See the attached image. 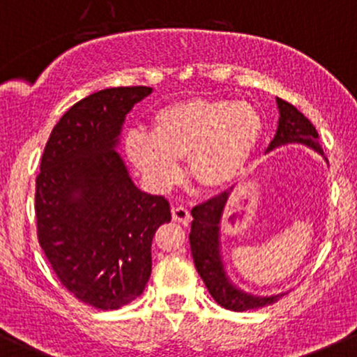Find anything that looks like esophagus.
Wrapping results in <instances>:
<instances>
[{
	"label": "esophagus",
	"instance_id": "1",
	"mask_svg": "<svg viewBox=\"0 0 357 357\" xmlns=\"http://www.w3.org/2000/svg\"><path fill=\"white\" fill-rule=\"evenodd\" d=\"M172 218H174L175 222H180V223H183V225H187L190 220L189 209L183 208L182 204H174L172 206Z\"/></svg>",
	"mask_w": 357,
	"mask_h": 357
}]
</instances>
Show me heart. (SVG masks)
I'll use <instances>...</instances> for the list:
<instances>
[{
  "label": "heart",
  "instance_id": "heart-1",
  "mask_svg": "<svg viewBox=\"0 0 357 357\" xmlns=\"http://www.w3.org/2000/svg\"><path fill=\"white\" fill-rule=\"evenodd\" d=\"M263 135L255 106L229 99L190 98L158 109L151 132L125 135V153L153 189H167L187 158L190 177L209 190L232 183L244 172Z\"/></svg>",
  "mask_w": 357,
  "mask_h": 357
}]
</instances>
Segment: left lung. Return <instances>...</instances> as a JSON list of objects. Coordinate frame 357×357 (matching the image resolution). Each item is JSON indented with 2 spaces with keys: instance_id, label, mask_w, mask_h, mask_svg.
Listing matches in <instances>:
<instances>
[{
  "instance_id": "1",
  "label": "left lung",
  "mask_w": 357,
  "mask_h": 357,
  "mask_svg": "<svg viewBox=\"0 0 357 357\" xmlns=\"http://www.w3.org/2000/svg\"><path fill=\"white\" fill-rule=\"evenodd\" d=\"M277 108L278 115H280L278 116V127L273 141L266 148V153L287 144H303L323 156L318 142V132H316L313 123L299 109L294 108L284 99L277 98ZM232 190L234 187L222 192L220 196L192 208L190 215L194 220L192 225H190L189 241L197 273L203 278L206 289L209 290L213 299L225 310L242 313V311L270 306V304L282 299L287 292L273 294V296H258V294L245 292L244 289L237 287L227 273L222 256L220 232H222L223 211H225V206L229 203Z\"/></svg>"
}]
</instances>
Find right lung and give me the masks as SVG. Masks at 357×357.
Listing matches in <instances>:
<instances>
[{"label": "right lung", "mask_w": 357, "mask_h": 357, "mask_svg": "<svg viewBox=\"0 0 357 357\" xmlns=\"http://www.w3.org/2000/svg\"><path fill=\"white\" fill-rule=\"evenodd\" d=\"M151 87H109L54 125L36 178L38 238L58 280L79 301L119 310L151 277V242L172 220L163 196L139 189L119 144L128 112Z\"/></svg>", "instance_id": "right-lung-1"}]
</instances>
